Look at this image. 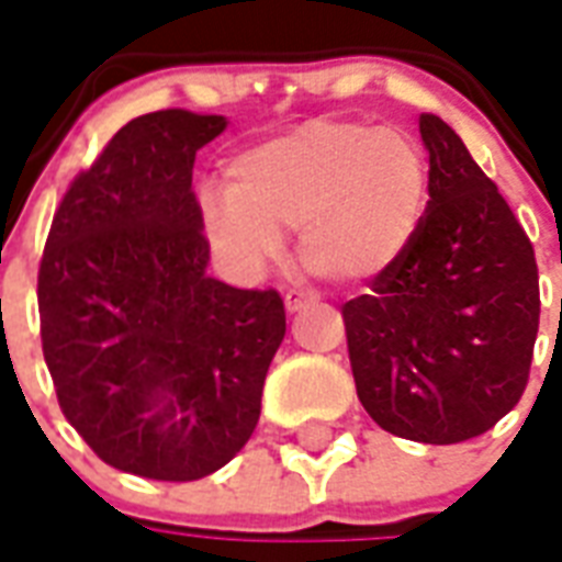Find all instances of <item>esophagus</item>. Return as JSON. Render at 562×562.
Instances as JSON below:
<instances>
[{"mask_svg":"<svg viewBox=\"0 0 562 562\" xmlns=\"http://www.w3.org/2000/svg\"><path fill=\"white\" fill-rule=\"evenodd\" d=\"M315 301H318V297H315L313 292H297V289H294V292L285 294V310H289V313H297V310H303V306H310V303Z\"/></svg>","mask_w":562,"mask_h":562,"instance_id":"34e87169","label":"esophagus"}]
</instances>
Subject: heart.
Here are the masks:
<instances>
[{"label": "heart", "mask_w": 562, "mask_h": 562, "mask_svg": "<svg viewBox=\"0 0 562 562\" xmlns=\"http://www.w3.org/2000/svg\"><path fill=\"white\" fill-rule=\"evenodd\" d=\"M202 228L232 270L256 273L297 232V259L339 285L381 280L408 256L429 205V164L402 127L310 119L238 151Z\"/></svg>", "instance_id": "heart-1"}]
</instances>
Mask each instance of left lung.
Segmentation results:
<instances>
[{
    "instance_id": "left-lung-1",
    "label": "left lung",
    "mask_w": 562,
    "mask_h": 562,
    "mask_svg": "<svg viewBox=\"0 0 562 562\" xmlns=\"http://www.w3.org/2000/svg\"><path fill=\"white\" fill-rule=\"evenodd\" d=\"M429 205L408 256L342 306L357 396L396 438L459 443L525 393L539 273L525 228L459 133L419 115Z\"/></svg>"
}]
</instances>
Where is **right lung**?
Masks as SVG:
<instances>
[{"label":"right lung","mask_w":562,"mask_h":562,"mask_svg":"<svg viewBox=\"0 0 562 562\" xmlns=\"http://www.w3.org/2000/svg\"><path fill=\"white\" fill-rule=\"evenodd\" d=\"M226 124L187 110L124 124L61 199L37 273L61 414L145 480H202L238 456L285 336L273 289L207 273L193 160Z\"/></svg>","instance_id":"right-lung-1"}]
</instances>
